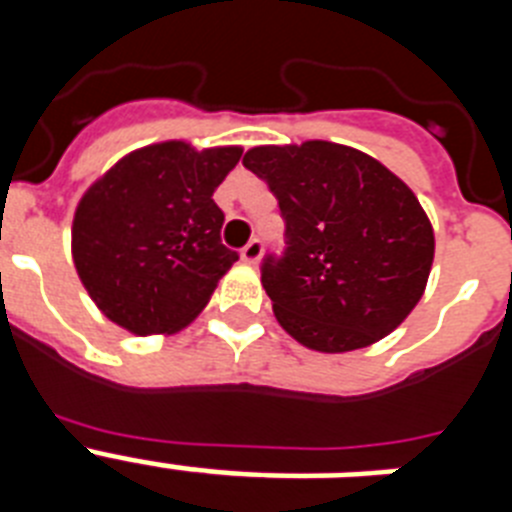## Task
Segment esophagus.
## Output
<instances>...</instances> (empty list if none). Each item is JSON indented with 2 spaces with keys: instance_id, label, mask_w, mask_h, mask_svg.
Listing matches in <instances>:
<instances>
[{
  "instance_id": "34e87169",
  "label": "esophagus",
  "mask_w": 512,
  "mask_h": 512,
  "mask_svg": "<svg viewBox=\"0 0 512 512\" xmlns=\"http://www.w3.org/2000/svg\"><path fill=\"white\" fill-rule=\"evenodd\" d=\"M241 259L246 261V264H251V266L259 264V259H261V241H256V238H253V241H248L246 246H243V251H241Z\"/></svg>"
}]
</instances>
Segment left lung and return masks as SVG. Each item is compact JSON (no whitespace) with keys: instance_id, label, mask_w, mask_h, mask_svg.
Returning <instances> with one entry per match:
<instances>
[{"instance_id":"8db88e82","label":"left lung","mask_w":512,"mask_h":512,"mask_svg":"<svg viewBox=\"0 0 512 512\" xmlns=\"http://www.w3.org/2000/svg\"><path fill=\"white\" fill-rule=\"evenodd\" d=\"M243 166L266 179L287 220V253L261 274L277 323L320 354L390 336L423 297L436 253L413 189L330 140L256 146Z\"/></svg>"}]
</instances>
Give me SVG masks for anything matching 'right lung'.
I'll use <instances>...</instances> for the list:
<instances>
[{"mask_svg": "<svg viewBox=\"0 0 512 512\" xmlns=\"http://www.w3.org/2000/svg\"><path fill=\"white\" fill-rule=\"evenodd\" d=\"M241 146L161 140L135 148L81 194L71 223L76 274L104 318L133 336H171L238 261L220 243L212 194Z\"/></svg>", "mask_w": 512, "mask_h": 512, "instance_id": "add662e5", "label": "right lung"}]
</instances>
